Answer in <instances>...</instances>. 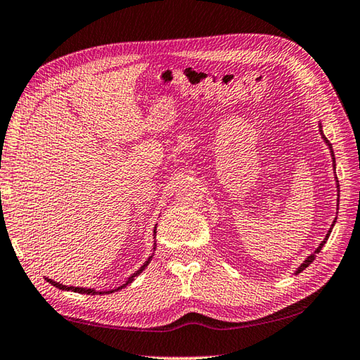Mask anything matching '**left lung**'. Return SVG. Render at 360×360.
<instances>
[{
	"label": "left lung",
	"mask_w": 360,
	"mask_h": 360,
	"mask_svg": "<svg viewBox=\"0 0 360 360\" xmlns=\"http://www.w3.org/2000/svg\"><path fill=\"white\" fill-rule=\"evenodd\" d=\"M321 136L324 138V134H323V131H321ZM324 141H326V142H328V146H329V148H330V144H329V141H328V138H324ZM330 150H332V148H330ZM332 157H334V152H332ZM334 162H335V160H334ZM337 186H338V185H337ZM338 191H340V189H338ZM334 224H335V221H334ZM334 224H332V227H334ZM332 227L329 229V233L326 235V238H324V241H323V243L320 244V246H318V249L315 250V252H314V254H311L310 257H307V260H306V262H304V263L301 264V266L296 269V274H300V273H301V271H304V269H306V268L309 266V264H310L311 262H314V260H315V254H318V252H320V250H321V248L324 246V243H326V241H328V238H329V235H330V232H332Z\"/></svg>",
	"instance_id": "obj_1"
}]
</instances>
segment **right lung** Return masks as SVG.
<instances>
[{
	"mask_svg": "<svg viewBox=\"0 0 360 360\" xmlns=\"http://www.w3.org/2000/svg\"><path fill=\"white\" fill-rule=\"evenodd\" d=\"M155 230H157V227H155ZM150 259H152V257H150ZM150 259H148L144 264H142V266L136 271V273H134L131 277H130V279H128L125 283H124V285H122V287H119V288H116V290H122V288H125L127 285H128V283H131V281L134 279V277H136L139 273H142V271H144L146 269V266H147V264L148 263H150ZM46 282H50L51 283V285L53 287H56V288H59V290H72V291H75V293H86V295H101V293H103V291H96V290H92V288H79V287H65V285H63V283H58V282H54V281H51V279H46ZM116 290H111V291H105V293H112V291H116Z\"/></svg>",
	"mask_w": 360,
	"mask_h": 360,
	"instance_id": "obj_1",
	"label": "right lung"
}]
</instances>
